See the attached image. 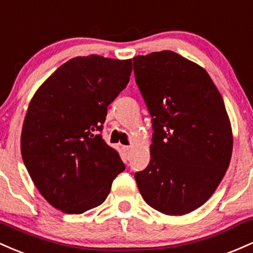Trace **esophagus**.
Returning a JSON list of instances; mask_svg holds the SVG:
<instances>
[{
    "label": "esophagus",
    "instance_id": "1",
    "mask_svg": "<svg viewBox=\"0 0 253 253\" xmlns=\"http://www.w3.org/2000/svg\"><path fill=\"white\" fill-rule=\"evenodd\" d=\"M122 149H123L124 152H126L127 155H129V154H130V149H131V147H130V146H123V147H122Z\"/></svg>",
    "mask_w": 253,
    "mask_h": 253
}]
</instances>
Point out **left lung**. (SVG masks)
Instances as JSON below:
<instances>
[{"instance_id":"left-lung-1","label":"left lung","mask_w":253,"mask_h":253,"mask_svg":"<svg viewBox=\"0 0 253 253\" xmlns=\"http://www.w3.org/2000/svg\"><path fill=\"white\" fill-rule=\"evenodd\" d=\"M132 61L153 123L149 165L135 173L138 190L158 211L188 214L211 198L229 166L225 103L208 73L173 51Z\"/></svg>"}]
</instances>
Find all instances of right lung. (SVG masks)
<instances>
[{"label": "right lung", "mask_w": 253, "mask_h": 253, "mask_svg": "<svg viewBox=\"0 0 253 253\" xmlns=\"http://www.w3.org/2000/svg\"><path fill=\"white\" fill-rule=\"evenodd\" d=\"M131 59L89 55L62 64L28 105L21 155L42 197L67 214L100 206L124 171L100 131L107 106L130 80Z\"/></svg>", "instance_id": "obj_1"}]
</instances>
